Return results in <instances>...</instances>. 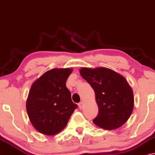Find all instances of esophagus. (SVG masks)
I'll return each mask as SVG.
<instances>
[{"mask_svg": "<svg viewBox=\"0 0 155 155\" xmlns=\"http://www.w3.org/2000/svg\"><path fill=\"white\" fill-rule=\"evenodd\" d=\"M83 105H84V103H83V101H81V102L78 104V107H79L80 110H82V108L83 107Z\"/></svg>", "mask_w": 155, "mask_h": 155, "instance_id": "obj_1", "label": "esophagus"}]
</instances>
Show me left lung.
<instances>
[{
    "label": "left lung",
    "mask_w": 155,
    "mask_h": 155,
    "mask_svg": "<svg viewBox=\"0 0 155 155\" xmlns=\"http://www.w3.org/2000/svg\"><path fill=\"white\" fill-rule=\"evenodd\" d=\"M81 76L94 88L99 107L95 125L106 130H114L128 120L134 108V93L125 78L104 67H83Z\"/></svg>",
    "instance_id": "left-lung-1"
}]
</instances>
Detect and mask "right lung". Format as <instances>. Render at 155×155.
Wrapping results in <instances>:
<instances>
[{
    "mask_svg": "<svg viewBox=\"0 0 155 155\" xmlns=\"http://www.w3.org/2000/svg\"><path fill=\"white\" fill-rule=\"evenodd\" d=\"M72 70L53 69L45 72L31 86L26 104L34 128L51 136L66 127L78 105L72 102L66 81Z\"/></svg>",
    "mask_w": 155,
    "mask_h": 155,
    "instance_id": "obj_1",
    "label": "right lung"
}]
</instances>
